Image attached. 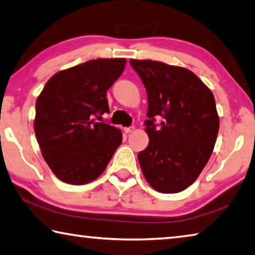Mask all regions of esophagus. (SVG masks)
<instances>
[{
	"label": "esophagus",
	"mask_w": 255,
	"mask_h": 255,
	"mask_svg": "<svg viewBox=\"0 0 255 255\" xmlns=\"http://www.w3.org/2000/svg\"><path fill=\"white\" fill-rule=\"evenodd\" d=\"M133 129H135V127H133V126H131V127H125L124 128V131L126 132V133H129V132H131Z\"/></svg>",
	"instance_id": "34e87169"
}]
</instances>
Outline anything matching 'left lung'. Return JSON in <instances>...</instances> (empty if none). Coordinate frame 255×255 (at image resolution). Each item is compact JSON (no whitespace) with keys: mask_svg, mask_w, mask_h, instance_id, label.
Wrapping results in <instances>:
<instances>
[{"mask_svg":"<svg viewBox=\"0 0 255 255\" xmlns=\"http://www.w3.org/2000/svg\"><path fill=\"white\" fill-rule=\"evenodd\" d=\"M147 92L149 143L138 153L150 187L183 191L204 170L217 139L219 117L213 92L195 73L150 59H130ZM161 115V124H154Z\"/></svg>","mask_w":255,"mask_h":255,"instance_id":"left-lung-1","label":"left lung"}]
</instances>
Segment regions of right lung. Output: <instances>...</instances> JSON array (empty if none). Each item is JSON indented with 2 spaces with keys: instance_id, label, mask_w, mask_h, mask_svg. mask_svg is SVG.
I'll use <instances>...</instances> for the list:
<instances>
[{
  "instance_id": "1",
  "label": "right lung",
  "mask_w": 255,
  "mask_h": 255,
  "mask_svg": "<svg viewBox=\"0 0 255 255\" xmlns=\"http://www.w3.org/2000/svg\"><path fill=\"white\" fill-rule=\"evenodd\" d=\"M125 58H98L57 72L36 101L33 128L42 157L63 182L96 180L123 141L122 130L94 117L109 112L107 91Z\"/></svg>"
}]
</instances>
